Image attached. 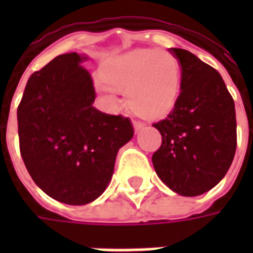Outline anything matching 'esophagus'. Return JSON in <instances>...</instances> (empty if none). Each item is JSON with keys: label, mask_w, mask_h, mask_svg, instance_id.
Masks as SVG:
<instances>
[{"label": "esophagus", "mask_w": 253, "mask_h": 253, "mask_svg": "<svg viewBox=\"0 0 253 253\" xmlns=\"http://www.w3.org/2000/svg\"><path fill=\"white\" fill-rule=\"evenodd\" d=\"M132 126H134V128H135V131H141L142 128H145V123H142V122H137L134 121L132 122Z\"/></svg>", "instance_id": "1"}]
</instances>
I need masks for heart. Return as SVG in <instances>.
<instances>
[{"label":"heart","mask_w":253,"mask_h":253,"mask_svg":"<svg viewBox=\"0 0 253 253\" xmlns=\"http://www.w3.org/2000/svg\"><path fill=\"white\" fill-rule=\"evenodd\" d=\"M94 88L110 107L118 103V90H126L127 107L137 115L157 119L169 114L180 90L179 59L169 51L137 48L107 59Z\"/></svg>","instance_id":"b5f03b06"}]
</instances>
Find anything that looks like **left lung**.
I'll use <instances>...</instances> for the list:
<instances>
[{
	"label": "left lung",
	"instance_id": "left-lung-1",
	"mask_svg": "<svg viewBox=\"0 0 253 253\" xmlns=\"http://www.w3.org/2000/svg\"><path fill=\"white\" fill-rule=\"evenodd\" d=\"M169 51L180 62V94L169 115L153 125L163 142L152 161L165 186L198 196L217 186L233 161L234 101L215 69L187 50Z\"/></svg>",
	"mask_w": 253,
	"mask_h": 253
}]
</instances>
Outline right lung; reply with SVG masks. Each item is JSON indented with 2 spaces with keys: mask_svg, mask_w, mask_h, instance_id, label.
I'll return each mask as SVG.
<instances>
[{
  "mask_svg": "<svg viewBox=\"0 0 253 253\" xmlns=\"http://www.w3.org/2000/svg\"><path fill=\"white\" fill-rule=\"evenodd\" d=\"M86 55L54 58L28 80L17 108L20 153L52 199L81 206L97 199L114 175L118 150L134 135L131 121L93 107Z\"/></svg>",
  "mask_w": 253,
  "mask_h": 253,
  "instance_id": "1",
  "label": "right lung"
}]
</instances>
